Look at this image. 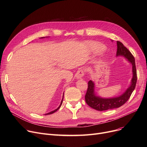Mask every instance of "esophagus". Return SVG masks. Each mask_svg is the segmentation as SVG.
I'll return each instance as SVG.
<instances>
[{
    "label": "esophagus",
    "mask_w": 147,
    "mask_h": 147,
    "mask_svg": "<svg viewBox=\"0 0 147 147\" xmlns=\"http://www.w3.org/2000/svg\"><path fill=\"white\" fill-rule=\"evenodd\" d=\"M83 76H84L83 70H82V69H79V70H78V71L76 73V78L78 79H80L82 78V77H83Z\"/></svg>",
    "instance_id": "34e87169"
}]
</instances>
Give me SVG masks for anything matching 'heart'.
Returning <instances> with one entry per match:
<instances>
[{
  "label": "heart",
  "mask_w": 147,
  "mask_h": 147,
  "mask_svg": "<svg viewBox=\"0 0 147 147\" xmlns=\"http://www.w3.org/2000/svg\"><path fill=\"white\" fill-rule=\"evenodd\" d=\"M90 48L91 51L94 52L95 53H101L103 52L105 50V46L102 44L95 43L94 44H92L90 46Z\"/></svg>",
  "instance_id": "obj_1"
}]
</instances>
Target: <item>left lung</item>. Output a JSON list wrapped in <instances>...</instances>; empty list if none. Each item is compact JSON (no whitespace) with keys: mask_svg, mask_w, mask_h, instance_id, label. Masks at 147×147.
Here are the masks:
<instances>
[{"mask_svg":"<svg viewBox=\"0 0 147 147\" xmlns=\"http://www.w3.org/2000/svg\"><path fill=\"white\" fill-rule=\"evenodd\" d=\"M117 46L116 56L124 57L132 65V78L131 79L130 85L125 92L118 96L112 98H102L97 95L95 90V84L94 82L89 80L88 82V88L85 95V101L89 107L98 111L108 110L122 106L129 99L136 86L137 75L135 58L132 53L121 42L117 41Z\"/></svg>","mask_w":147,"mask_h":147,"instance_id":"obj_1","label":"left lung"}]
</instances>
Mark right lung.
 Returning a JSON list of instances; mask_svg holds the SVG:
<instances>
[{
    "instance_id": "right-lung-1",
    "label": "right lung",
    "mask_w": 147,
    "mask_h": 147,
    "mask_svg": "<svg viewBox=\"0 0 147 147\" xmlns=\"http://www.w3.org/2000/svg\"><path fill=\"white\" fill-rule=\"evenodd\" d=\"M45 38V37H40V38ZM64 94H63V99H62V100H61V104H60V105H59V106L57 108V109H55V110H54L53 111H51V112H49V113H46V114H45V115H48V114H52V113H55V112H56L59 108H60V107L61 106V105H62V104H63V98H64Z\"/></svg>"
}]
</instances>
